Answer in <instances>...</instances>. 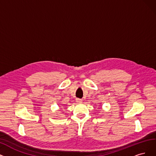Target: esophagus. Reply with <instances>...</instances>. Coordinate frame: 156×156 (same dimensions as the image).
<instances>
[{
  "label": "esophagus",
  "instance_id": "obj_1",
  "mask_svg": "<svg viewBox=\"0 0 156 156\" xmlns=\"http://www.w3.org/2000/svg\"><path fill=\"white\" fill-rule=\"evenodd\" d=\"M76 102L77 103H82L83 101H82V99H80V98H77L76 99Z\"/></svg>",
  "mask_w": 156,
  "mask_h": 156
}]
</instances>
